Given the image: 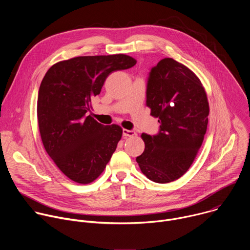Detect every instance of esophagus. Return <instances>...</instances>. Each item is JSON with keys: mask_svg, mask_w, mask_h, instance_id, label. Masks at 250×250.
I'll return each instance as SVG.
<instances>
[{"mask_svg": "<svg viewBox=\"0 0 250 250\" xmlns=\"http://www.w3.org/2000/svg\"><path fill=\"white\" fill-rule=\"evenodd\" d=\"M135 134V132L133 130H129V129H125L124 128L123 129V135L125 137H129V136H133Z\"/></svg>", "mask_w": 250, "mask_h": 250, "instance_id": "34e87169", "label": "esophagus"}]
</instances>
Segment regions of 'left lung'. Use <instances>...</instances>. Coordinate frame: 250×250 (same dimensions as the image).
I'll return each instance as SVG.
<instances>
[{"label":"left lung","instance_id":"left-lung-1","mask_svg":"<svg viewBox=\"0 0 250 250\" xmlns=\"http://www.w3.org/2000/svg\"><path fill=\"white\" fill-rule=\"evenodd\" d=\"M146 104L160 126L156 134H141L146 148L136 162L149 180L169 183L187 172L202 146L208 126L207 95L189 68L164 58L148 73Z\"/></svg>","mask_w":250,"mask_h":250}]
</instances>
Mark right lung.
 <instances>
[{
  "label": "right lung",
  "instance_id": "obj_1",
  "mask_svg": "<svg viewBox=\"0 0 250 250\" xmlns=\"http://www.w3.org/2000/svg\"><path fill=\"white\" fill-rule=\"evenodd\" d=\"M135 63L125 54L79 56L54 64L43 77L38 97L42 140L48 155L72 181L93 182L115 152L122 127L104 125L88 112L106 77Z\"/></svg>",
  "mask_w": 250,
  "mask_h": 250
}]
</instances>
